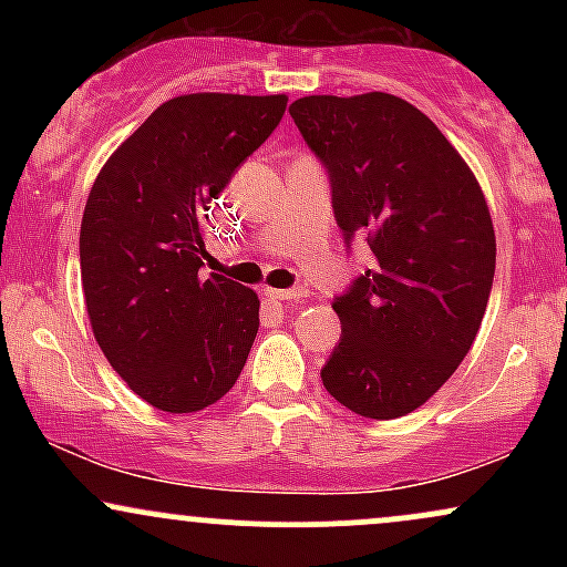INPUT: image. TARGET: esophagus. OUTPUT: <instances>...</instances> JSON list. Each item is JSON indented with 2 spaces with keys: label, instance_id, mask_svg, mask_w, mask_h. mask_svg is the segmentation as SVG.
Here are the masks:
<instances>
[{
  "label": "esophagus",
  "instance_id": "esophagus-1",
  "mask_svg": "<svg viewBox=\"0 0 567 567\" xmlns=\"http://www.w3.org/2000/svg\"><path fill=\"white\" fill-rule=\"evenodd\" d=\"M264 292H266V298H271V301H303V298H306L303 288H288V290L266 288Z\"/></svg>",
  "mask_w": 567,
  "mask_h": 567
}]
</instances>
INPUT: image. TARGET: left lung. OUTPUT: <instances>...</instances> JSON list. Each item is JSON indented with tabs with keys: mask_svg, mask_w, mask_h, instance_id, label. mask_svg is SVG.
<instances>
[{
	"mask_svg": "<svg viewBox=\"0 0 567 567\" xmlns=\"http://www.w3.org/2000/svg\"><path fill=\"white\" fill-rule=\"evenodd\" d=\"M330 178L336 224L373 264L333 309L341 341L322 383L351 413L421 408L472 349L496 275V234L477 178L437 125L389 93L290 103Z\"/></svg>",
	"mask_w": 567,
	"mask_h": 567,
	"instance_id": "left-lung-1",
	"label": "left lung"
}]
</instances>
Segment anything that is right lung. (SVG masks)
I'll use <instances>...</instances> for the list:
<instances>
[{"label": "right lung", "instance_id": "right-lung-1", "mask_svg": "<svg viewBox=\"0 0 567 567\" xmlns=\"http://www.w3.org/2000/svg\"><path fill=\"white\" fill-rule=\"evenodd\" d=\"M285 106V95L171 97L90 188L80 266L95 341L122 381L165 413L218 402L256 341V292L199 271L202 216Z\"/></svg>", "mask_w": 567, "mask_h": 567}]
</instances>
